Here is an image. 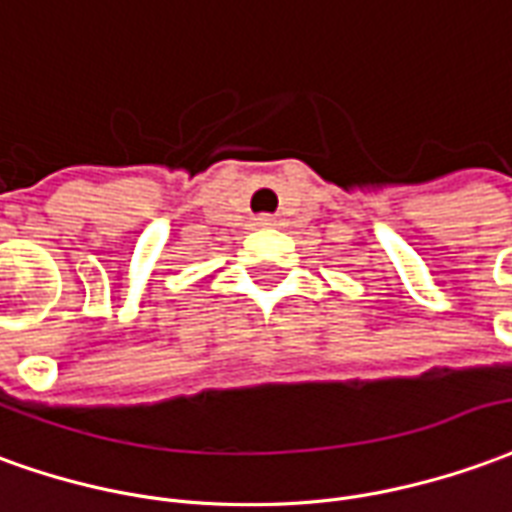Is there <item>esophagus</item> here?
<instances>
[{
	"label": "esophagus",
	"instance_id": "34e87169",
	"mask_svg": "<svg viewBox=\"0 0 512 512\" xmlns=\"http://www.w3.org/2000/svg\"><path fill=\"white\" fill-rule=\"evenodd\" d=\"M278 223H281V220H278V217H273V215H259V217H256V226H262V228H275Z\"/></svg>",
	"mask_w": 512,
	"mask_h": 512
}]
</instances>
